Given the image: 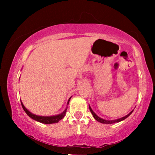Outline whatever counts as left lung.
Listing matches in <instances>:
<instances>
[{
    "label": "left lung",
    "instance_id": "1",
    "mask_svg": "<svg viewBox=\"0 0 155 155\" xmlns=\"http://www.w3.org/2000/svg\"><path fill=\"white\" fill-rule=\"evenodd\" d=\"M89 108H90V112L92 113V116H93L94 118H95V120H97V122H101V123H103V124H113V123H116V122H121V121L125 120L126 118H127V117H128L130 115L132 114V112L133 111H133H131L128 114H127L126 116H124L123 117H121V118H120V119H117V120H104V119L101 118V117H99L98 116H97L95 112L92 111V109L91 108V107H90V105H89Z\"/></svg>",
    "mask_w": 155,
    "mask_h": 155
}]
</instances>
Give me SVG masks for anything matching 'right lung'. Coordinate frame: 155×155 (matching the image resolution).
I'll return each instance as SVG.
<instances>
[{
    "label": "right lung",
    "instance_id": "right-lung-1",
    "mask_svg": "<svg viewBox=\"0 0 155 155\" xmlns=\"http://www.w3.org/2000/svg\"><path fill=\"white\" fill-rule=\"evenodd\" d=\"M71 98V97L70 98L68 99V101L67 105H68L69 101H70ZM21 104H22V106L23 109H24V111H25V113L28 115V116L31 117V119H33V120H34L35 121H37V122H41V123H43V124H53V123H57V122H58L60 120H61L62 119L65 117V113H66L67 108H68V106H67V107L65 108V109L64 110L61 114H58V115H54V116H38V115H35L34 114L31 113V111H28V110L25 107V106L23 105L22 101H21Z\"/></svg>",
    "mask_w": 155,
    "mask_h": 155
}]
</instances>
